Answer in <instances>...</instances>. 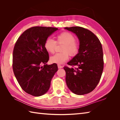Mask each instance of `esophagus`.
I'll return each mask as SVG.
<instances>
[{"label":"esophagus","instance_id":"1","mask_svg":"<svg viewBox=\"0 0 120 120\" xmlns=\"http://www.w3.org/2000/svg\"><path fill=\"white\" fill-rule=\"evenodd\" d=\"M58 68H63V67L62 65H61L60 64H58Z\"/></svg>","mask_w":120,"mask_h":120}]
</instances>
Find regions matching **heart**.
Listing matches in <instances>:
<instances>
[{"instance_id": "1", "label": "heart", "mask_w": 120, "mask_h": 120, "mask_svg": "<svg viewBox=\"0 0 120 120\" xmlns=\"http://www.w3.org/2000/svg\"><path fill=\"white\" fill-rule=\"evenodd\" d=\"M75 37L70 32L64 31L58 34L56 37V41L50 38L45 40L44 43L45 49L49 53H53L57 44H63L61 48L62 52L57 53L52 56L50 61L52 63L57 64H62L71 57L77 55L80 49L79 43L76 41Z\"/></svg>"}]
</instances>
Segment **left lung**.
I'll return each mask as SVG.
<instances>
[{"label": "left lung", "instance_id": "8db88e82", "mask_svg": "<svg viewBox=\"0 0 120 120\" xmlns=\"http://www.w3.org/2000/svg\"><path fill=\"white\" fill-rule=\"evenodd\" d=\"M77 35L80 42L78 54L63 68L68 89L77 95L92 91L100 81L104 68L103 52L98 38L88 29L81 27H65Z\"/></svg>", "mask_w": 120, "mask_h": 120}]
</instances>
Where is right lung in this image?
I'll return each mask as SVG.
<instances>
[{"label": "right lung", "mask_w": 120, "mask_h": 120, "mask_svg": "<svg viewBox=\"0 0 120 120\" xmlns=\"http://www.w3.org/2000/svg\"><path fill=\"white\" fill-rule=\"evenodd\" d=\"M57 30L54 27H32L22 33L15 43L12 64L14 75L22 90L32 96L46 93L58 71L56 63L46 64L49 54L44 47L45 40Z\"/></svg>", "instance_id": "1"}]
</instances>
